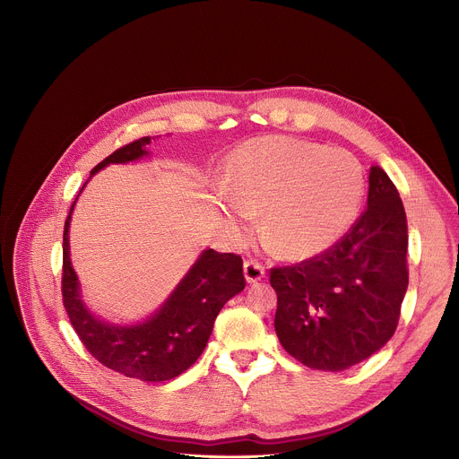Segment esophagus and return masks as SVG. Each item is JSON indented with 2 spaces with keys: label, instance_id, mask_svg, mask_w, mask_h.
<instances>
[{
  "label": "esophagus",
  "instance_id": "1",
  "mask_svg": "<svg viewBox=\"0 0 459 459\" xmlns=\"http://www.w3.org/2000/svg\"><path fill=\"white\" fill-rule=\"evenodd\" d=\"M243 270H245V279H247L248 284H255V282L261 281V279L264 277V273H266V272H264V266H263L261 263L254 261V259L247 261L245 266H243Z\"/></svg>",
  "mask_w": 459,
  "mask_h": 459
}]
</instances>
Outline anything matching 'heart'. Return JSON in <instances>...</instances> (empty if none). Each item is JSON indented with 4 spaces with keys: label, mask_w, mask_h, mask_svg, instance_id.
I'll return each mask as SVG.
<instances>
[{
    "label": "heart",
    "mask_w": 459,
    "mask_h": 459,
    "mask_svg": "<svg viewBox=\"0 0 459 459\" xmlns=\"http://www.w3.org/2000/svg\"><path fill=\"white\" fill-rule=\"evenodd\" d=\"M229 214L248 232L261 214L263 239L282 257L306 259L336 245L354 225L365 169L342 148L295 137H259L232 159Z\"/></svg>",
    "instance_id": "b5f03b06"
}]
</instances>
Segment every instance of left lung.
Masks as SVG:
<instances>
[{"label":"left lung","instance_id":"1","mask_svg":"<svg viewBox=\"0 0 459 459\" xmlns=\"http://www.w3.org/2000/svg\"><path fill=\"white\" fill-rule=\"evenodd\" d=\"M367 209L329 250L270 270L275 333L302 365L340 372L394 336L408 290V221L395 184L370 168Z\"/></svg>","mask_w":459,"mask_h":459}]
</instances>
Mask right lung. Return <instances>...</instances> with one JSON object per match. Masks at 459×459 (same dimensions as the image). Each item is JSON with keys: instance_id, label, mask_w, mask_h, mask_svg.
Listing matches in <instances>:
<instances>
[{"instance_id": "right-lung-1", "label": "right lung", "mask_w": 459, "mask_h": 459, "mask_svg": "<svg viewBox=\"0 0 459 459\" xmlns=\"http://www.w3.org/2000/svg\"><path fill=\"white\" fill-rule=\"evenodd\" d=\"M146 144L150 137L117 148L94 166L91 175L114 162L141 159L148 153ZM73 207L74 202L64 225L62 302L80 342L96 361L126 377L160 383L180 376L204 352L221 307L243 291V259L209 248L153 316L137 325H110L96 318L80 299L78 279L69 259L67 232Z\"/></svg>"}]
</instances>
